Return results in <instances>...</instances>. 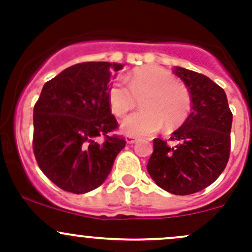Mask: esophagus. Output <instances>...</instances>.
<instances>
[{
  "instance_id": "esophagus-1",
  "label": "esophagus",
  "mask_w": 252,
  "mask_h": 252,
  "mask_svg": "<svg viewBox=\"0 0 252 252\" xmlns=\"http://www.w3.org/2000/svg\"><path fill=\"white\" fill-rule=\"evenodd\" d=\"M126 142H128V144H134V142L136 141V138H135V136H133V135H126Z\"/></svg>"
}]
</instances>
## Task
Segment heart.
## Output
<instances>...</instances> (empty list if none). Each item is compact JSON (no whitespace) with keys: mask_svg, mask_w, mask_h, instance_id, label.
<instances>
[{"mask_svg":"<svg viewBox=\"0 0 252 252\" xmlns=\"http://www.w3.org/2000/svg\"><path fill=\"white\" fill-rule=\"evenodd\" d=\"M128 85L113 81L108 90V102L117 117H124L141 100L142 110L122 122V128L133 136L154 134L163 124L175 128L185 122L191 110V96L187 86L178 83L168 70L144 67L126 77Z\"/></svg>","mask_w":252,"mask_h":252,"instance_id":"obj_1","label":"heart"}]
</instances>
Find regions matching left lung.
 Masks as SVG:
<instances>
[{
  "instance_id": "obj_1",
  "label": "left lung",
  "mask_w": 252,
  "mask_h": 252,
  "mask_svg": "<svg viewBox=\"0 0 252 252\" xmlns=\"http://www.w3.org/2000/svg\"><path fill=\"white\" fill-rule=\"evenodd\" d=\"M191 96V113L169 138L154 139L147 172L159 188L190 195L212 184L230 155L233 114L224 90L204 74L175 67Z\"/></svg>"
}]
</instances>
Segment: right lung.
Instances as JSON below:
<instances>
[{
  "mask_svg": "<svg viewBox=\"0 0 252 252\" xmlns=\"http://www.w3.org/2000/svg\"><path fill=\"white\" fill-rule=\"evenodd\" d=\"M122 68L110 62L78 63L48 80L35 103V158L64 191L85 194L100 187L126 146L123 136L112 134L118 122L108 102L112 74Z\"/></svg>",
  "mask_w": 252,
  "mask_h": 252,
  "instance_id": "right-lung-1",
  "label": "right lung"
}]
</instances>
